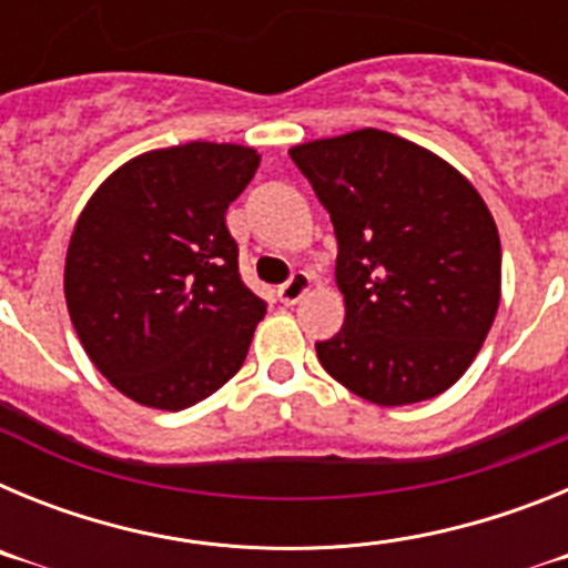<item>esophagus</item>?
I'll return each instance as SVG.
<instances>
[{
    "mask_svg": "<svg viewBox=\"0 0 568 568\" xmlns=\"http://www.w3.org/2000/svg\"><path fill=\"white\" fill-rule=\"evenodd\" d=\"M313 290V275L310 273H293V278L287 281V284H281L278 287V301L281 304H287V307H293V304H298L304 295Z\"/></svg>",
    "mask_w": 568,
    "mask_h": 568,
    "instance_id": "obj_1",
    "label": "esophagus"
}]
</instances>
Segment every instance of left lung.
<instances>
[{"label": "left lung", "instance_id": "1", "mask_svg": "<svg viewBox=\"0 0 568 568\" xmlns=\"http://www.w3.org/2000/svg\"><path fill=\"white\" fill-rule=\"evenodd\" d=\"M338 239L344 327L315 344L358 398L406 406L446 393L500 304V239L464 173L386 130L290 148Z\"/></svg>", "mask_w": 568, "mask_h": 568}]
</instances>
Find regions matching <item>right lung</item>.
Returning <instances> with one entry per match:
<instances>
[{"instance_id":"right-lung-1","label":"right lung","mask_w":568,"mask_h":568,"mask_svg":"<svg viewBox=\"0 0 568 568\" xmlns=\"http://www.w3.org/2000/svg\"><path fill=\"white\" fill-rule=\"evenodd\" d=\"M244 144L150 150L99 184L64 258L84 353L122 395L179 413L247 358L267 304L244 287L224 213L258 170Z\"/></svg>"}]
</instances>
